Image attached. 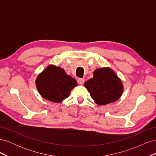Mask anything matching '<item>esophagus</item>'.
<instances>
[{
	"label": "esophagus",
	"instance_id": "34e87169",
	"mask_svg": "<svg viewBox=\"0 0 156 156\" xmlns=\"http://www.w3.org/2000/svg\"><path fill=\"white\" fill-rule=\"evenodd\" d=\"M84 82V79L83 78H79L77 79V83L80 84V85H82Z\"/></svg>",
	"mask_w": 156,
	"mask_h": 156
}]
</instances>
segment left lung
<instances>
[{"instance_id":"obj_1","label":"left lung","mask_w":156,"mask_h":156,"mask_svg":"<svg viewBox=\"0 0 156 156\" xmlns=\"http://www.w3.org/2000/svg\"><path fill=\"white\" fill-rule=\"evenodd\" d=\"M84 87L93 100L100 105L116 101L123 92L120 79L108 68L96 69L94 77L85 82Z\"/></svg>"}]
</instances>
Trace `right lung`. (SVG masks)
I'll return each instance as SVG.
<instances>
[{"mask_svg": "<svg viewBox=\"0 0 156 156\" xmlns=\"http://www.w3.org/2000/svg\"><path fill=\"white\" fill-rule=\"evenodd\" d=\"M36 87L41 96L55 103L67 98L77 81L59 67L50 65L37 77Z\"/></svg>", "mask_w": 156, "mask_h": 156, "instance_id": "add662e5", "label": "right lung"}]
</instances>
